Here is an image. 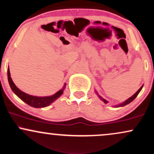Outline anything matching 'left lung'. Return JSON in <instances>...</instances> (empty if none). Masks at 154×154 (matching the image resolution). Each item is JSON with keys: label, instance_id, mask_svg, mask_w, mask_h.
I'll return each instance as SVG.
<instances>
[{"label": "left lung", "instance_id": "8db88e82", "mask_svg": "<svg viewBox=\"0 0 154 154\" xmlns=\"http://www.w3.org/2000/svg\"><path fill=\"white\" fill-rule=\"evenodd\" d=\"M143 85H142V86H141V87H140V89H139V90H138V91H137V92H136L135 94H134L133 95V96H131V97H130V98L128 99L127 100H126L125 102H124L123 103H122V104H119V105H116V106H115L116 107H120V106H125V105H126V104H129L130 102H131L132 101H133V100H134V99H135L136 97H137V95L139 94V93L140 92V91H141V89H142V87H143ZM97 95H98V96H99V97H100V98L101 99V100H102L103 101V102H104L105 103V104H107V103H108L107 101L105 100L104 99H103L102 97L100 96V95L98 94V93H97Z\"/></svg>", "mask_w": 154, "mask_h": 154}]
</instances>
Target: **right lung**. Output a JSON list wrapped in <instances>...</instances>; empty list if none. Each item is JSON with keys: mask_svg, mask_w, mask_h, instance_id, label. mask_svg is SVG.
Listing matches in <instances>:
<instances>
[{"mask_svg": "<svg viewBox=\"0 0 154 154\" xmlns=\"http://www.w3.org/2000/svg\"><path fill=\"white\" fill-rule=\"evenodd\" d=\"M8 82L11 88L12 89L13 92L17 95L20 100H22L23 102H25L26 104L30 105L31 106H33L35 108H41V107H45V106H49L50 104L54 102L57 98L63 94L64 89L65 88L66 84H65L63 89H60L58 91L57 93H55L54 95L50 97H35L32 96V95L28 94L26 93L23 92L21 90H20L17 87L15 86V84L13 83L11 77V73H10L9 67L8 68Z\"/></svg>", "mask_w": 154, "mask_h": 154, "instance_id": "add662e5", "label": "right lung"}]
</instances>
